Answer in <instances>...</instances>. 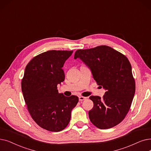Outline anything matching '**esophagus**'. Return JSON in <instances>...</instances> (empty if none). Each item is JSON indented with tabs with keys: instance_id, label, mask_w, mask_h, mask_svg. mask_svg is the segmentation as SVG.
I'll use <instances>...</instances> for the list:
<instances>
[{
	"instance_id": "1",
	"label": "esophagus",
	"mask_w": 151,
	"mask_h": 151,
	"mask_svg": "<svg viewBox=\"0 0 151 151\" xmlns=\"http://www.w3.org/2000/svg\"><path fill=\"white\" fill-rule=\"evenodd\" d=\"M87 99V97H83V96H80L79 97V101H83L84 100H86Z\"/></svg>"
}]
</instances>
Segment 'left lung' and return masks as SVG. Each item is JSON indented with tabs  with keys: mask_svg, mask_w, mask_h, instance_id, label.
Wrapping results in <instances>:
<instances>
[{
	"mask_svg": "<svg viewBox=\"0 0 151 151\" xmlns=\"http://www.w3.org/2000/svg\"><path fill=\"white\" fill-rule=\"evenodd\" d=\"M79 58L91 70L97 84L106 90L103 98L91 96L94 107L89 117L94 126L109 129L119 124L128 114L135 93L132 65L127 57L107 45L77 50Z\"/></svg>",
	"mask_w": 151,
	"mask_h": 151,
	"instance_id": "left-lung-1",
	"label": "left lung"
}]
</instances>
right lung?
Here are the masks:
<instances>
[{"instance_id":"1","label":"right lung","mask_w":151,"mask_h":151,"mask_svg":"<svg viewBox=\"0 0 151 151\" xmlns=\"http://www.w3.org/2000/svg\"><path fill=\"white\" fill-rule=\"evenodd\" d=\"M73 50H49L28 63L22 81L24 101L32 119L41 128L58 132L68 125L71 110L79 101L58 93L57 85L65 80L63 65Z\"/></svg>"}]
</instances>
